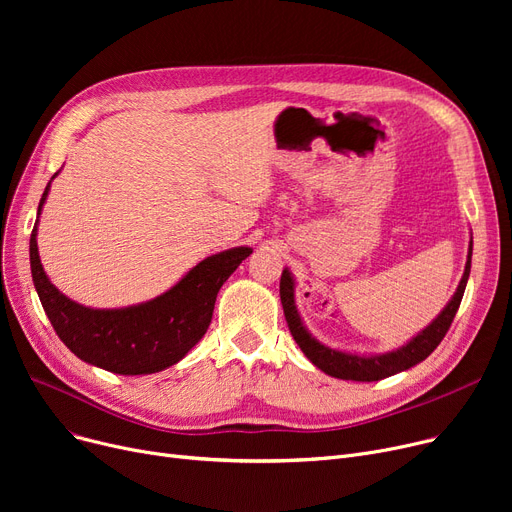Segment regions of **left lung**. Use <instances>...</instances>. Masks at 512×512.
<instances>
[{"instance_id":"left-lung-1","label":"left lung","mask_w":512,"mask_h":512,"mask_svg":"<svg viewBox=\"0 0 512 512\" xmlns=\"http://www.w3.org/2000/svg\"><path fill=\"white\" fill-rule=\"evenodd\" d=\"M471 253H473V240L469 245L467 265H465V274L461 278V284H459V288H456L450 303L444 307V311L432 321V324H429L423 332H419L411 342L396 348V351L386 353V355H371V357L348 355V353L334 351V348L317 342L303 326L297 305H294V280H292L290 272L284 270L282 278H280V301L284 307L290 334L301 346L305 357L317 369L332 375V378L353 380V382H378V380L388 378V375L405 371L432 355L438 348V344L442 342V338L446 336L452 319H454L456 311H459V305L463 301L465 286H467L469 272H471Z\"/></svg>"}]
</instances>
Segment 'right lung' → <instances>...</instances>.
<instances>
[{"label": "right lung", "instance_id": "add662e5", "mask_svg": "<svg viewBox=\"0 0 512 512\" xmlns=\"http://www.w3.org/2000/svg\"><path fill=\"white\" fill-rule=\"evenodd\" d=\"M56 176L58 172L51 178ZM251 253L249 247H236L211 255L153 301L124 309H89L49 282L39 259L37 224L31 234L33 282L53 330L78 359L120 375L161 371L191 351L211 324L222 284Z\"/></svg>", "mask_w": 512, "mask_h": 512}]
</instances>
